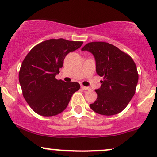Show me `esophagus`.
Segmentation results:
<instances>
[{
  "label": "esophagus",
  "mask_w": 157,
  "mask_h": 157,
  "mask_svg": "<svg viewBox=\"0 0 157 157\" xmlns=\"http://www.w3.org/2000/svg\"><path fill=\"white\" fill-rule=\"evenodd\" d=\"M81 89H83V90H89V87H86V86H84L81 85Z\"/></svg>",
  "instance_id": "1"
}]
</instances>
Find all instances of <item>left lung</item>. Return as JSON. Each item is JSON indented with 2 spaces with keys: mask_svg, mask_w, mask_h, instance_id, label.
I'll return each instance as SVG.
<instances>
[{
  "mask_svg": "<svg viewBox=\"0 0 157 157\" xmlns=\"http://www.w3.org/2000/svg\"><path fill=\"white\" fill-rule=\"evenodd\" d=\"M94 56L96 72L104 77L96 89L97 100L90 107L104 115H113L126 108L135 94L139 80L136 65L132 59L113 44L104 42H89L82 48Z\"/></svg>",
  "mask_w": 157,
  "mask_h": 157,
  "instance_id": "8db88e82",
  "label": "left lung"
}]
</instances>
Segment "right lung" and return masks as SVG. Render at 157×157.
Masks as SVG:
<instances>
[{
  "label": "right lung",
  "instance_id": "obj_1",
  "mask_svg": "<svg viewBox=\"0 0 157 157\" xmlns=\"http://www.w3.org/2000/svg\"><path fill=\"white\" fill-rule=\"evenodd\" d=\"M82 42L64 39H49L31 49L21 66L18 78L29 106L42 116H53L64 111L72 94L80 89L78 82L56 80L68 53L81 47Z\"/></svg>",
  "mask_w": 157,
  "mask_h": 157
}]
</instances>
